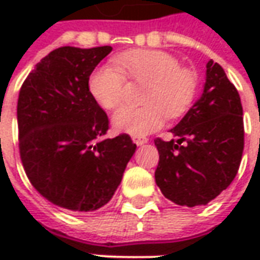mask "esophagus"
Returning a JSON list of instances; mask_svg holds the SVG:
<instances>
[{"instance_id":"esophagus-1","label":"esophagus","mask_w":260,"mask_h":260,"mask_svg":"<svg viewBox=\"0 0 260 260\" xmlns=\"http://www.w3.org/2000/svg\"><path fill=\"white\" fill-rule=\"evenodd\" d=\"M132 141H134V143H135V145L141 146V145H145V143H146L147 138H146V136L134 135V136H132Z\"/></svg>"}]
</instances>
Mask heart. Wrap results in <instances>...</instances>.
Here are the masks:
<instances>
[{
  "instance_id": "b5f03b06",
  "label": "heart",
  "mask_w": 260,
  "mask_h": 260,
  "mask_svg": "<svg viewBox=\"0 0 260 260\" xmlns=\"http://www.w3.org/2000/svg\"><path fill=\"white\" fill-rule=\"evenodd\" d=\"M129 78L147 83L142 107H124L114 115V125L131 135H147L158 129L169 115L180 118L195 102L198 76L181 68L174 55L160 50H134L119 54L113 64L100 65L89 79V89L106 110L118 108L125 100Z\"/></svg>"
}]
</instances>
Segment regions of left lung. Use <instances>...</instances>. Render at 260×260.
Returning <instances> with one entry per match:
<instances>
[{"instance_id":"obj_1","label":"left lung","mask_w":260,"mask_h":260,"mask_svg":"<svg viewBox=\"0 0 260 260\" xmlns=\"http://www.w3.org/2000/svg\"><path fill=\"white\" fill-rule=\"evenodd\" d=\"M171 132L177 141L154 139L160 154L156 184L177 205H207L233 182L244 152L240 94L213 59L203 94Z\"/></svg>"}]
</instances>
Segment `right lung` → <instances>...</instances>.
Instances as JSON below:
<instances>
[{"label":"right lung","instance_id":"obj_1","mask_svg":"<svg viewBox=\"0 0 260 260\" xmlns=\"http://www.w3.org/2000/svg\"><path fill=\"white\" fill-rule=\"evenodd\" d=\"M110 46L59 47L35 67L18 99L19 154L30 184L74 212L104 206L136 145L128 134L106 139L110 121L89 90V76Z\"/></svg>","mask_w":260,"mask_h":260}]
</instances>
